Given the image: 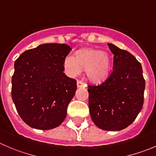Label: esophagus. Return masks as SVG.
I'll return each mask as SVG.
<instances>
[{"label": "esophagus", "instance_id": "obj_1", "mask_svg": "<svg viewBox=\"0 0 156 156\" xmlns=\"http://www.w3.org/2000/svg\"><path fill=\"white\" fill-rule=\"evenodd\" d=\"M77 87H87V85H86V83H84L83 81L78 80L77 81Z\"/></svg>", "mask_w": 156, "mask_h": 156}]
</instances>
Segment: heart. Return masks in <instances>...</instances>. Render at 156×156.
<instances>
[{
    "instance_id": "1",
    "label": "heart",
    "mask_w": 156,
    "mask_h": 156,
    "mask_svg": "<svg viewBox=\"0 0 156 156\" xmlns=\"http://www.w3.org/2000/svg\"><path fill=\"white\" fill-rule=\"evenodd\" d=\"M65 72L70 76L80 73L86 69V74L90 80L101 82L109 76L112 69L110 57L106 52L93 48H84L76 53V57L68 54L63 60Z\"/></svg>"
}]
</instances>
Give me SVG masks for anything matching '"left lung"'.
I'll return each mask as SVG.
<instances>
[{
	"label": "left lung",
	"mask_w": 156,
	"mask_h": 156,
	"mask_svg": "<svg viewBox=\"0 0 156 156\" xmlns=\"http://www.w3.org/2000/svg\"><path fill=\"white\" fill-rule=\"evenodd\" d=\"M113 70L99 85H89V108L99 129L119 131L133 123L143 106L146 82L141 63L129 52L108 44Z\"/></svg>",
	"instance_id": "left-lung-1"
}]
</instances>
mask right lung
<instances>
[{
    "label": "right lung",
    "instance_id": "1",
    "mask_svg": "<svg viewBox=\"0 0 156 156\" xmlns=\"http://www.w3.org/2000/svg\"><path fill=\"white\" fill-rule=\"evenodd\" d=\"M71 50L64 44H44L26 50L15 60L11 96L29 126L51 129L66 118L77 87L76 80L63 73V60Z\"/></svg>",
    "mask_w": 156,
    "mask_h": 156
}]
</instances>
